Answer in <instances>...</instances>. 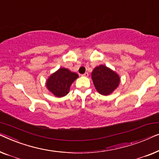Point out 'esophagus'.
<instances>
[{
    "instance_id": "esophagus-1",
    "label": "esophagus",
    "mask_w": 159,
    "mask_h": 159,
    "mask_svg": "<svg viewBox=\"0 0 159 159\" xmlns=\"http://www.w3.org/2000/svg\"><path fill=\"white\" fill-rule=\"evenodd\" d=\"M82 75H83V76H84V77H88L89 76V73H87V72H86V73H84V74H83Z\"/></svg>"
}]
</instances>
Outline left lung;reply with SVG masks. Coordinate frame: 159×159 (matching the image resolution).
Segmentation results:
<instances>
[{"label": "left lung", "instance_id": "left-lung-1", "mask_svg": "<svg viewBox=\"0 0 159 159\" xmlns=\"http://www.w3.org/2000/svg\"><path fill=\"white\" fill-rule=\"evenodd\" d=\"M93 85L100 94L108 96L119 86L120 75L104 65L96 67L91 73Z\"/></svg>", "mask_w": 159, "mask_h": 159}]
</instances>
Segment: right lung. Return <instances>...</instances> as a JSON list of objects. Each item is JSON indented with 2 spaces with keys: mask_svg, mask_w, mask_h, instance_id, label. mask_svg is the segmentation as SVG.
I'll list each match as a JSON object with an SVG mask.
<instances>
[{
  "mask_svg": "<svg viewBox=\"0 0 159 159\" xmlns=\"http://www.w3.org/2000/svg\"><path fill=\"white\" fill-rule=\"evenodd\" d=\"M79 78L76 73L68 69L60 68L46 80V87L56 97H63L69 93L71 84Z\"/></svg>",
  "mask_w": 159,
  "mask_h": 159,
  "instance_id": "1",
  "label": "right lung"
}]
</instances>
